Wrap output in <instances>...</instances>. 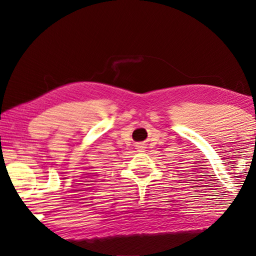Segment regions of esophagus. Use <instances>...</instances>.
<instances>
[{
    "label": "esophagus",
    "instance_id": "esophagus-1",
    "mask_svg": "<svg viewBox=\"0 0 256 256\" xmlns=\"http://www.w3.org/2000/svg\"><path fill=\"white\" fill-rule=\"evenodd\" d=\"M136 149H138V152H144V149H146L144 143H143V142L136 143Z\"/></svg>",
    "mask_w": 256,
    "mask_h": 256
}]
</instances>
